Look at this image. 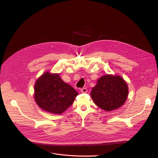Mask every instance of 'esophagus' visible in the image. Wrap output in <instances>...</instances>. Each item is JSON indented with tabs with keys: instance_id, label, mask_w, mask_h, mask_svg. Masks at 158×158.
I'll return each mask as SVG.
<instances>
[{
	"instance_id": "obj_1",
	"label": "esophagus",
	"mask_w": 158,
	"mask_h": 158,
	"mask_svg": "<svg viewBox=\"0 0 158 158\" xmlns=\"http://www.w3.org/2000/svg\"><path fill=\"white\" fill-rule=\"evenodd\" d=\"M81 92L82 93H86L87 92V88H82V89H81Z\"/></svg>"
}]
</instances>
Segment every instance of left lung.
Segmentation results:
<instances>
[{"label":"left lung","mask_w":158,"mask_h":158,"mask_svg":"<svg viewBox=\"0 0 158 158\" xmlns=\"http://www.w3.org/2000/svg\"><path fill=\"white\" fill-rule=\"evenodd\" d=\"M126 82L119 75L106 74L98 79L91 96L94 103L108 112L122 106L128 96Z\"/></svg>","instance_id":"obj_1"}]
</instances>
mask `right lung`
<instances>
[{"instance_id": "obj_1", "label": "right lung", "mask_w": 158, "mask_h": 158, "mask_svg": "<svg viewBox=\"0 0 158 158\" xmlns=\"http://www.w3.org/2000/svg\"><path fill=\"white\" fill-rule=\"evenodd\" d=\"M78 93L62 80L59 74L45 72L35 81L34 97L42 110L60 114L72 105Z\"/></svg>"}]
</instances>
